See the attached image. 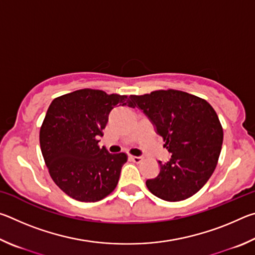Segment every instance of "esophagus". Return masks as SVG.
Returning a JSON list of instances; mask_svg holds the SVG:
<instances>
[{
  "label": "esophagus",
  "instance_id": "1",
  "mask_svg": "<svg viewBox=\"0 0 255 255\" xmlns=\"http://www.w3.org/2000/svg\"><path fill=\"white\" fill-rule=\"evenodd\" d=\"M129 158L131 159L132 162H135V163H139V162H141V156H133V155H129Z\"/></svg>",
  "mask_w": 255,
  "mask_h": 255
}]
</instances>
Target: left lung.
Wrapping results in <instances>:
<instances>
[{"instance_id": "8db88e82", "label": "left lung", "mask_w": 255, "mask_h": 255, "mask_svg": "<svg viewBox=\"0 0 255 255\" xmlns=\"http://www.w3.org/2000/svg\"><path fill=\"white\" fill-rule=\"evenodd\" d=\"M130 107L147 116L172 154L159 164L156 178L146 181L154 196L181 201L204 187L217 165L223 145V127L208 102L178 90H159L130 96Z\"/></svg>"}]
</instances>
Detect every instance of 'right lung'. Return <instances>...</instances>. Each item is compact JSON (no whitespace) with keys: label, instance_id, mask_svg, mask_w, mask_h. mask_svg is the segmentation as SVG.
<instances>
[{"label":"right lung","instance_id":"obj_1","mask_svg":"<svg viewBox=\"0 0 255 255\" xmlns=\"http://www.w3.org/2000/svg\"><path fill=\"white\" fill-rule=\"evenodd\" d=\"M130 98L83 89L53 100L41 125L42 156L54 182L79 201L96 202L117 187L127 155L99 147L98 136L117 106H131Z\"/></svg>","mask_w":255,"mask_h":255}]
</instances>
